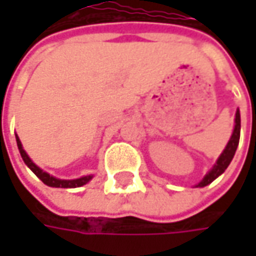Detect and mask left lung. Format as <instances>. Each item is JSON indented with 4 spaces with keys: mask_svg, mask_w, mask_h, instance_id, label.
Segmentation results:
<instances>
[{
    "mask_svg": "<svg viewBox=\"0 0 256 256\" xmlns=\"http://www.w3.org/2000/svg\"><path fill=\"white\" fill-rule=\"evenodd\" d=\"M240 135H241V115H240V111H236V115H235V128H234V134H232L230 142L226 145V148L224 150V152L221 154V156L218 158L216 164L214 165V168L205 175V178H204L196 186H205V185L211 184L215 178H218L222 172L228 168V165L231 164L232 158H234V155H235V151H236V148H238Z\"/></svg>",
    "mask_w": 256,
    "mask_h": 256,
    "instance_id": "obj_1",
    "label": "left lung"
}]
</instances>
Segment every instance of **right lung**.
<instances>
[{
	"mask_svg": "<svg viewBox=\"0 0 256 256\" xmlns=\"http://www.w3.org/2000/svg\"><path fill=\"white\" fill-rule=\"evenodd\" d=\"M16 145H18V150H20V154H21V156H22V160H24L25 165H26L31 171L34 172L35 175H36L41 181L44 182L45 185H48V186H55V188H76V186H82V185H85L86 182L92 178L91 175H88V176H82V178H78V180H71V181H66V180H56L54 176H51L50 174H46V172H44L42 170H40V168L30 160V156H28L26 152L22 150V145H21V141H20L18 136H16Z\"/></svg>",
	"mask_w": 256,
	"mask_h": 256,
	"instance_id": "obj_1",
	"label": "right lung"
}]
</instances>
